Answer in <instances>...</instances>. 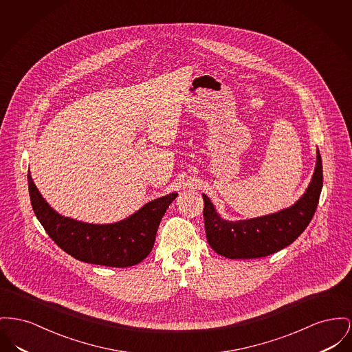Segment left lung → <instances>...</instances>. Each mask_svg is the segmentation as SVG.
<instances>
[{
  "instance_id": "left-lung-1",
  "label": "left lung",
  "mask_w": 352,
  "mask_h": 352,
  "mask_svg": "<svg viewBox=\"0 0 352 352\" xmlns=\"http://www.w3.org/2000/svg\"><path fill=\"white\" fill-rule=\"evenodd\" d=\"M322 171V158L316 150L315 170L303 195L292 206L250 219H223L206 194H202L210 248L230 259L262 258L287 248L309 226L314 217L323 186Z\"/></svg>"
}]
</instances>
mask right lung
<instances>
[{"instance_id": "right-lung-1", "label": "right lung", "mask_w": 352, "mask_h": 352, "mask_svg": "<svg viewBox=\"0 0 352 352\" xmlns=\"http://www.w3.org/2000/svg\"><path fill=\"white\" fill-rule=\"evenodd\" d=\"M28 184L34 214L57 246L81 262L109 267H130L145 259L167 207L178 195L157 198L122 221L96 225L58 214L42 197L30 171Z\"/></svg>"}]
</instances>
